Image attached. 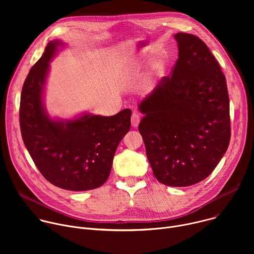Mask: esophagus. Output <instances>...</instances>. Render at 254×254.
I'll use <instances>...</instances> for the list:
<instances>
[{"instance_id": "34e87169", "label": "esophagus", "mask_w": 254, "mask_h": 254, "mask_svg": "<svg viewBox=\"0 0 254 254\" xmlns=\"http://www.w3.org/2000/svg\"><path fill=\"white\" fill-rule=\"evenodd\" d=\"M139 122H140V117L137 114L133 113L132 116H131V126H132V127H137Z\"/></svg>"}]
</instances>
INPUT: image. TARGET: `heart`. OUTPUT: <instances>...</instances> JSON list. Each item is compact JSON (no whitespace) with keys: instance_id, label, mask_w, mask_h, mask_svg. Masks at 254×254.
Instances as JSON below:
<instances>
[{"instance_id":"obj_1","label":"heart","mask_w":254,"mask_h":254,"mask_svg":"<svg viewBox=\"0 0 254 254\" xmlns=\"http://www.w3.org/2000/svg\"><path fill=\"white\" fill-rule=\"evenodd\" d=\"M167 66H168L167 59L163 56H160V57L156 58L154 63H153V70L155 71V73L157 75H162V74H164V72L166 71ZM126 72H127V69L124 70V73H126Z\"/></svg>"}]
</instances>
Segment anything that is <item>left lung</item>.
Masks as SVG:
<instances>
[{
    "label": "left lung",
    "mask_w": 254,
    "mask_h": 254,
    "mask_svg": "<svg viewBox=\"0 0 254 254\" xmlns=\"http://www.w3.org/2000/svg\"><path fill=\"white\" fill-rule=\"evenodd\" d=\"M178 60L138 104V130L154 176L171 187L206 179L230 141L229 96L221 68L195 35L177 33Z\"/></svg>",
    "instance_id": "8db88e82"
}]
</instances>
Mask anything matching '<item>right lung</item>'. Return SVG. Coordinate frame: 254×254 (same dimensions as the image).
<instances>
[{
    "instance_id": "obj_1",
    "label": "right lung",
    "mask_w": 254,
    "mask_h": 254,
    "mask_svg": "<svg viewBox=\"0 0 254 254\" xmlns=\"http://www.w3.org/2000/svg\"><path fill=\"white\" fill-rule=\"evenodd\" d=\"M66 45L50 41L29 71L20 101L25 147L43 177L69 191L100 187L110 176L119 143L130 128L129 108L113 117L90 113L73 119L51 118L44 103L50 62Z\"/></svg>"
}]
</instances>
